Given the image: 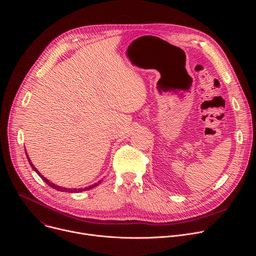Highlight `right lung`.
Here are the masks:
<instances>
[{
  "mask_svg": "<svg viewBox=\"0 0 256 256\" xmlns=\"http://www.w3.org/2000/svg\"><path fill=\"white\" fill-rule=\"evenodd\" d=\"M26 156H27V159H28V162H29V164L31 165V167L34 169V171L38 173L40 177H42V179L46 182V184H48L50 188H54V190H58V192H83V190H90V188H93L94 186H98V184L99 182H101V181H99L98 184H93V186H90L89 188H79V190H77V188H60V186H56L54 184H52V182L50 181V180H48L46 177H44L40 172H38V170L36 169L33 165H32V163H31V161H30V159H29V157H28V155H27V153H26Z\"/></svg>",
  "mask_w": 256,
  "mask_h": 256,
  "instance_id": "right-lung-1",
  "label": "right lung"
}]
</instances>
